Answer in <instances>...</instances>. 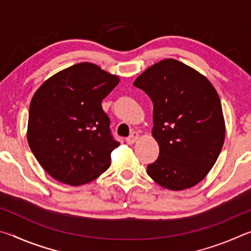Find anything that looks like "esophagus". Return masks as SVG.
I'll list each match as a JSON object with an SVG mask.
<instances>
[{"label":"esophagus","mask_w":251,"mask_h":251,"mask_svg":"<svg viewBox=\"0 0 251 251\" xmlns=\"http://www.w3.org/2000/svg\"><path fill=\"white\" fill-rule=\"evenodd\" d=\"M138 138V133L137 131H134V133H131L130 136H128V137L126 138V143L127 144H134L136 141H137Z\"/></svg>","instance_id":"34e87169"}]
</instances>
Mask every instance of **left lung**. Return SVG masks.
Segmentation results:
<instances>
[{"instance_id": "8db88e82", "label": "left lung", "mask_w": 251, "mask_h": 251, "mask_svg": "<svg viewBox=\"0 0 251 251\" xmlns=\"http://www.w3.org/2000/svg\"><path fill=\"white\" fill-rule=\"evenodd\" d=\"M134 85L154 104L152 136L159 156L147 166L148 176L171 190L197 185L214 166L224 145L218 93L205 76L173 58L151 66Z\"/></svg>"}]
</instances>
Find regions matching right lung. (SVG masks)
Segmentation results:
<instances>
[{
    "mask_svg": "<svg viewBox=\"0 0 251 251\" xmlns=\"http://www.w3.org/2000/svg\"><path fill=\"white\" fill-rule=\"evenodd\" d=\"M120 78L78 63L41 85L28 110L27 142L44 171L71 186L87 184L110 166L120 143L110 133L101 100Z\"/></svg>",
    "mask_w": 251,
    "mask_h": 251,
    "instance_id": "right-lung-1",
    "label": "right lung"
}]
</instances>
